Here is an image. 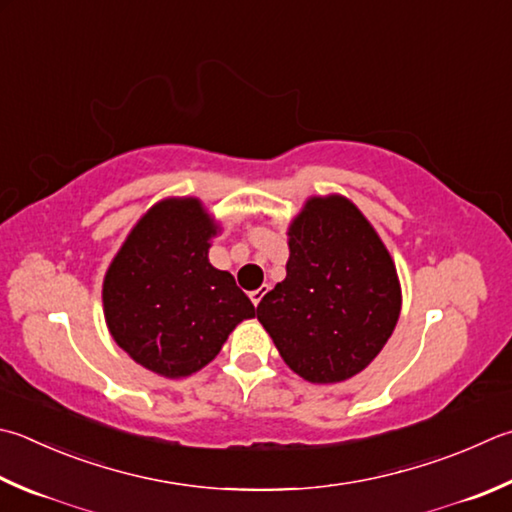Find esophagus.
Here are the masks:
<instances>
[{
    "mask_svg": "<svg viewBox=\"0 0 512 512\" xmlns=\"http://www.w3.org/2000/svg\"><path fill=\"white\" fill-rule=\"evenodd\" d=\"M267 285H263V287H258V289H254V292H249V298H252V303L258 307V303L263 301V296L267 294Z\"/></svg>",
    "mask_w": 512,
    "mask_h": 512,
    "instance_id": "esophagus-1",
    "label": "esophagus"
}]
</instances>
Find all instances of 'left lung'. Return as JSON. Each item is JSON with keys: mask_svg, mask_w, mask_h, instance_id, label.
Segmentation results:
<instances>
[{"mask_svg": "<svg viewBox=\"0 0 512 512\" xmlns=\"http://www.w3.org/2000/svg\"><path fill=\"white\" fill-rule=\"evenodd\" d=\"M401 289L388 249L350 200L312 198L289 227L287 276L256 307L283 361L312 383L368 368L394 332Z\"/></svg>", "mask_w": 512, "mask_h": 512, "instance_id": "1", "label": "left lung"}]
</instances>
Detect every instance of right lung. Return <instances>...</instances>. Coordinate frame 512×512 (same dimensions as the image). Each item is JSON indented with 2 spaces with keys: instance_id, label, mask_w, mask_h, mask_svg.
Returning a JSON list of instances; mask_svg holds the SVG:
<instances>
[{
  "instance_id": "1",
  "label": "right lung",
  "mask_w": 512,
  "mask_h": 512,
  "mask_svg": "<svg viewBox=\"0 0 512 512\" xmlns=\"http://www.w3.org/2000/svg\"><path fill=\"white\" fill-rule=\"evenodd\" d=\"M214 234L198 200H165L113 258L102 289L106 325L142 368L169 379L194 374L256 316L234 276L207 260Z\"/></svg>"
}]
</instances>
